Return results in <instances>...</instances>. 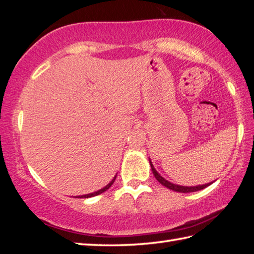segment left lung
Wrapping results in <instances>:
<instances>
[{"instance_id": "left-lung-1", "label": "left lung", "mask_w": 254, "mask_h": 254, "mask_svg": "<svg viewBox=\"0 0 254 254\" xmlns=\"http://www.w3.org/2000/svg\"><path fill=\"white\" fill-rule=\"evenodd\" d=\"M149 164H150V168H152V171L153 174L155 176L156 179L158 180L159 183H161L164 187L170 189V190L172 191H176V192H180V193H190V192H195V191H199V190H203V189H205L206 187L212 185L213 182H209V183H206V185H202V186H194V187H185V186H179V185H175V183H172L168 180H166L164 177H161L157 170L155 169V167L153 166V163L152 160L149 159Z\"/></svg>"}]
</instances>
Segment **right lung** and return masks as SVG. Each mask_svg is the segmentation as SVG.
I'll return each instance as SVG.
<instances>
[{
    "mask_svg": "<svg viewBox=\"0 0 254 254\" xmlns=\"http://www.w3.org/2000/svg\"><path fill=\"white\" fill-rule=\"evenodd\" d=\"M116 178H117V175H116L115 177H113V179H112L109 183H108V185H107L106 187L100 189V190H98V191L93 192V193H88V194H84V195H78V196H75V197H77V198H87V197H93V196H96V195H99V194H101V193H104L105 191H107L108 189H109V188L113 185V182H115Z\"/></svg>",
    "mask_w": 254,
    "mask_h": 254,
    "instance_id": "add662e5",
    "label": "right lung"
}]
</instances>
